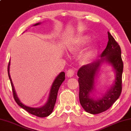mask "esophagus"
Returning a JSON list of instances; mask_svg holds the SVG:
<instances>
[{
    "mask_svg": "<svg viewBox=\"0 0 131 131\" xmlns=\"http://www.w3.org/2000/svg\"><path fill=\"white\" fill-rule=\"evenodd\" d=\"M75 73V71L74 69H70L68 70L67 71V72H66V75H67L68 77H72L74 75Z\"/></svg>",
    "mask_w": 131,
    "mask_h": 131,
    "instance_id": "34e87169",
    "label": "esophagus"
}]
</instances>
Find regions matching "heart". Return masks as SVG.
Instances as JSON below:
<instances>
[{"instance_id": "heart-1", "label": "heart", "mask_w": 131, "mask_h": 131, "mask_svg": "<svg viewBox=\"0 0 131 131\" xmlns=\"http://www.w3.org/2000/svg\"><path fill=\"white\" fill-rule=\"evenodd\" d=\"M90 37L87 35H82L75 38L70 43L68 47V50L70 54L77 55L84 50L90 42ZM96 50L94 47L89 49L82 54L81 61L84 63H89L96 55Z\"/></svg>"}]
</instances>
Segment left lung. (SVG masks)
<instances>
[{
    "instance_id": "1",
    "label": "left lung",
    "mask_w": 131,
    "mask_h": 131,
    "mask_svg": "<svg viewBox=\"0 0 131 131\" xmlns=\"http://www.w3.org/2000/svg\"><path fill=\"white\" fill-rule=\"evenodd\" d=\"M108 35V44L100 58L91 63L82 66L77 72L79 77L80 104L85 111L93 115L102 113L110 108L120 97L122 90L123 62L121 48L109 31ZM104 60L111 63L115 70V84L105 95L101 99L94 101L90 98L89 94L94 89L95 75L99 66Z\"/></svg>"
}]
</instances>
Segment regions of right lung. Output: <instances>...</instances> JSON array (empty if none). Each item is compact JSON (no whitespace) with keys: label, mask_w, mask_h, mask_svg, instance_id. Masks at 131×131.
Segmentation results:
<instances>
[{"label":"right lung","mask_w":131,"mask_h":131,"mask_svg":"<svg viewBox=\"0 0 131 131\" xmlns=\"http://www.w3.org/2000/svg\"><path fill=\"white\" fill-rule=\"evenodd\" d=\"M39 24H40L39 23H36L35 25H34V26H37ZM9 64H10V62H9L8 65V75L9 78V80H10L12 90H13L14 99L16 101V103H17L18 105H19L21 108H23L25 110L27 111L28 113L32 114L33 115L38 116V117H45L49 116L53 111L54 107V105H55V104L56 102L57 97V93H58V91L59 90V87H60L62 83L64 81V80L65 79V73L63 72H61L57 76V77H56L55 80H54V81L53 83V85H52L50 93L49 100L46 103V104H45L44 106L41 107V108H31V107L27 106L25 105L24 104H23L20 101V100L18 99V97H17V95L16 94L15 89H14L13 84V82H12L10 75H9Z\"/></svg>","instance_id":"obj_1"}]
</instances>
